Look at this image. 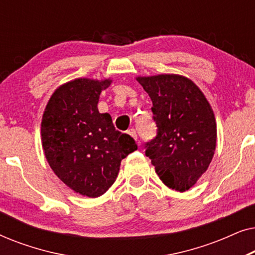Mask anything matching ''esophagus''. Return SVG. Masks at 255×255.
Returning <instances> with one entry per match:
<instances>
[{
    "label": "esophagus",
    "instance_id": "34e87169",
    "mask_svg": "<svg viewBox=\"0 0 255 255\" xmlns=\"http://www.w3.org/2000/svg\"><path fill=\"white\" fill-rule=\"evenodd\" d=\"M128 133L130 134L131 137L134 139V140H137V139H138V137H137V132H135L134 128H130V130H128Z\"/></svg>",
    "mask_w": 255,
    "mask_h": 255
}]
</instances>
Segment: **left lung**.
<instances>
[{"label": "left lung", "instance_id": "left-lung-1", "mask_svg": "<svg viewBox=\"0 0 255 255\" xmlns=\"http://www.w3.org/2000/svg\"><path fill=\"white\" fill-rule=\"evenodd\" d=\"M153 103L156 137L146 155L168 188L186 191L205 173L215 154L217 125L204 94L186 76H138Z\"/></svg>", "mask_w": 255, "mask_h": 255}]
</instances>
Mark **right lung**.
Returning <instances> with one entry per match:
<instances>
[{"instance_id":"add662e5","label":"right lung","mask_w":255,"mask_h":255,"mask_svg":"<svg viewBox=\"0 0 255 255\" xmlns=\"http://www.w3.org/2000/svg\"><path fill=\"white\" fill-rule=\"evenodd\" d=\"M111 80L75 79L52 94L41 120V145L48 165L66 186L99 197L116 180L121 161L137 149L117 131L109 114L97 109Z\"/></svg>"}]
</instances>
